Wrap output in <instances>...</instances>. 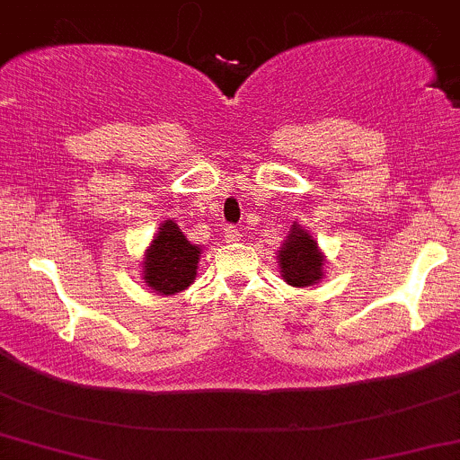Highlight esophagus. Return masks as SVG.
Masks as SVG:
<instances>
[{
    "label": "esophagus",
    "instance_id": "1",
    "mask_svg": "<svg viewBox=\"0 0 460 460\" xmlns=\"http://www.w3.org/2000/svg\"><path fill=\"white\" fill-rule=\"evenodd\" d=\"M240 238H242V234H240L238 226H226V229H225V240L226 242H240Z\"/></svg>",
    "mask_w": 460,
    "mask_h": 460
}]
</instances>
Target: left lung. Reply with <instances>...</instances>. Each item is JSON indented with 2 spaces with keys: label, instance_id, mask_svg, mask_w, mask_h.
Here are the masks:
<instances>
[{
  "label": "left lung",
  "instance_id": "left-lung-1",
  "mask_svg": "<svg viewBox=\"0 0 460 460\" xmlns=\"http://www.w3.org/2000/svg\"><path fill=\"white\" fill-rule=\"evenodd\" d=\"M281 277L286 284L295 288H307L319 284L323 279V253L319 244L310 234L299 225H292L290 234L284 240L279 251Z\"/></svg>",
  "mask_w": 460,
  "mask_h": 460
}]
</instances>
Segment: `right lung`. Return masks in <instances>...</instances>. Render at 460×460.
Instances as JSON below:
<instances>
[{
	"instance_id": "add662e5",
	"label": "right lung",
	"mask_w": 460,
	"mask_h": 460,
	"mask_svg": "<svg viewBox=\"0 0 460 460\" xmlns=\"http://www.w3.org/2000/svg\"><path fill=\"white\" fill-rule=\"evenodd\" d=\"M199 260L200 246L190 244L174 220H165L146 251L141 275L156 295H174L194 281Z\"/></svg>"
}]
</instances>
